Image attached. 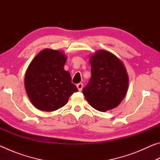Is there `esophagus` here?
<instances>
[{
	"label": "esophagus",
	"mask_w": 160,
	"mask_h": 160,
	"mask_svg": "<svg viewBox=\"0 0 160 160\" xmlns=\"http://www.w3.org/2000/svg\"><path fill=\"white\" fill-rule=\"evenodd\" d=\"M77 88L79 91H82L83 88V84L82 83H78L77 85Z\"/></svg>",
	"instance_id": "34e87169"
}]
</instances>
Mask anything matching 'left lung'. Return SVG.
Wrapping results in <instances>:
<instances>
[{
	"label": "left lung",
	"instance_id": "obj_1",
	"mask_svg": "<svg viewBox=\"0 0 160 160\" xmlns=\"http://www.w3.org/2000/svg\"><path fill=\"white\" fill-rule=\"evenodd\" d=\"M92 76L82 90L94 109L107 112L120 104L128 88V75L122 61L109 51L99 50L90 58Z\"/></svg>",
	"mask_w": 160,
	"mask_h": 160
}]
</instances>
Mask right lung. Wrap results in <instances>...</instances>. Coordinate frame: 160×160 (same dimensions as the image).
Wrapping results in <instances>:
<instances>
[{"mask_svg":"<svg viewBox=\"0 0 160 160\" xmlns=\"http://www.w3.org/2000/svg\"><path fill=\"white\" fill-rule=\"evenodd\" d=\"M65 54L45 48L29 65L25 76L27 94L37 109L53 112L67 104L69 97L78 91L71 82L69 72L64 70Z\"/></svg>","mask_w":160,"mask_h":160,"instance_id":"add662e5","label":"right lung"}]
</instances>
